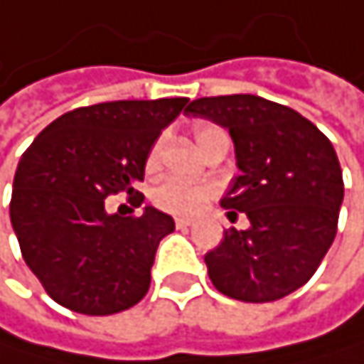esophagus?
I'll return each instance as SVG.
<instances>
[{
    "label": "esophagus",
    "instance_id": "esophagus-1",
    "mask_svg": "<svg viewBox=\"0 0 364 364\" xmlns=\"http://www.w3.org/2000/svg\"><path fill=\"white\" fill-rule=\"evenodd\" d=\"M174 224H176V228H188V226L194 224V220H190V218H176Z\"/></svg>",
    "mask_w": 364,
    "mask_h": 364
}]
</instances>
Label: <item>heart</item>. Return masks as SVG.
<instances>
[{"instance_id": "heart-1", "label": "heart", "mask_w": 364, "mask_h": 364, "mask_svg": "<svg viewBox=\"0 0 364 364\" xmlns=\"http://www.w3.org/2000/svg\"><path fill=\"white\" fill-rule=\"evenodd\" d=\"M220 136H226L215 124H198L194 129V140L198 149L205 153ZM164 149V138H159L151 153H149V166H157ZM215 196V186L211 181H198V183H186V181L166 178L153 190V203L174 215H196L205 209V205Z\"/></svg>"}]
</instances>
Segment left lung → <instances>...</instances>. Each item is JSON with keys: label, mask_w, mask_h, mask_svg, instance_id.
<instances>
[{"label": "left lung", "mask_w": 364, "mask_h": 364, "mask_svg": "<svg viewBox=\"0 0 364 364\" xmlns=\"http://www.w3.org/2000/svg\"><path fill=\"white\" fill-rule=\"evenodd\" d=\"M228 129L240 174L220 205L246 213L205 255L213 287L242 302H274L315 274L336 235L343 174L330 140L296 109L255 95L203 97L188 105Z\"/></svg>", "instance_id": "1"}]
</instances>
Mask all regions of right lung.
Returning <instances> with one entry per match:
<instances>
[{
    "label": "right lung",
    "mask_w": 364,
    "mask_h": 364,
    "mask_svg": "<svg viewBox=\"0 0 364 364\" xmlns=\"http://www.w3.org/2000/svg\"><path fill=\"white\" fill-rule=\"evenodd\" d=\"M190 99L112 101L55 118L23 153L10 200L21 255L62 306L114 315L138 304L151 284L159 242L174 220L144 207L142 215L107 213L105 198L134 190L149 153Z\"/></svg>",
    "instance_id": "1"
}]
</instances>
